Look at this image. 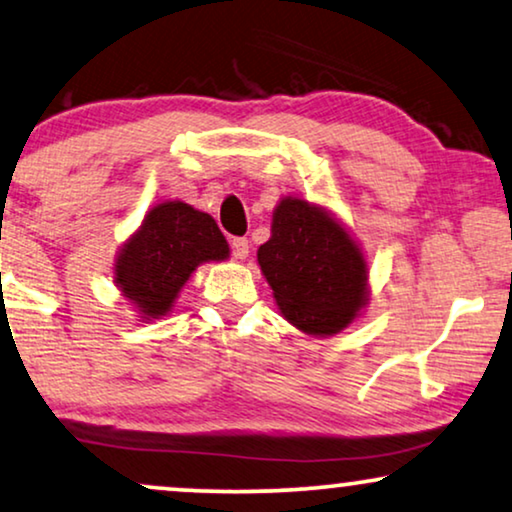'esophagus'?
Returning <instances> with one entry per match:
<instances>
[{
	"label": "esophagus",
	"instance_id": "obj_1",
	"mask_svg": "<svg viewBox=\"0 0 512 512\" xmlns=\"http://www.w3.org/2000/svg\"><path fill=\"white\" fill-rule=\"evenodd\" d=\"M231 249H233V256L240 258V261H244V258L249 256V240L247 238H233L231 240Z\"/></svg>",
	"mask_w": 512,
	"mask_h": 512
}]
</instances>
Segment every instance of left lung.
I'll use <instances>...</instances> for the list:
<instances>
[{"mask_svg": "<svg viewBox=\"0 0 512 512\" xmlns=\"http://www.w3.org/2000/svg\"><path fill=\"white\" fill-rule=\"evenodd\" d=\"M258 265L293 328L332 337L358 321L369 302V265L360 242L328 207L279 198Z\"/></svg>", "mask_w": 512, "mask_h": 512, "instance_id": "left-lung-1", "label": "left lung"}]
</instances>
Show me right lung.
Wrapping results in <instances>:
<instances>
[{"instance_id": "obj_1", "label": "right lung", "mask_w": 512, "mask_h": 512, "mask_svg": "<svg viewBox=\"0 0 512 512\" xmlns=\"http://www.w3.org/2000/svg\"><path fill=\"white\" fill-rule=\"evenodd\" d=\"M231 247L210 214L184 201H164L145 212L122 242L113 277L140 321L164 318L198 265L228 261Z\"/></svg>"}]
</instances>
